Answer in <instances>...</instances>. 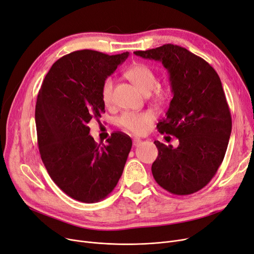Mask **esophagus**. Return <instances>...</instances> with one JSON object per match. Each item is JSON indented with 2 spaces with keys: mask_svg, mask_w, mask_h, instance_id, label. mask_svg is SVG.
<instances>
[{
  "mask_svg": "<svg viewBox=\"0 0 254 254\" xmlns=\"http://www.w3.org/2000/svg\"><path fill=\"white\" fill-rule=\"evenodd\" d=\"M141 142H142V141H141V139L135 138V139H133V145H134V146H138Z\"/></svg>",
  "mask_w": 254,
  "mask_h": 254,
  "instance_id": "esophagus-1",
  "label": "esophagus"
}]
</instances>
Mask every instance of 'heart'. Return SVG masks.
<instances>
[{
  "instance_id": "heart-1",
  "label": "heart",
  "mask_w": 254,
  "mask_h": 254,
  "mask_svg": "<svg viewBox=\"0 0 254 254\" xmlns=\"http://www.w3.org/2000/svg\"><path fill=\"white\" fill-rule=\"evenodd\" d=\"M127 78L133 83L143 93L150 92L157 83L156 74L148 66L137 63L126 71ZM114 80L111 76H108L103 82L101 95L105 105H109L112 101ZM154 120V115L150 111L133 112L127 111L120 115L118 118L119 126L126 130L130 131L135 135H140L151 125Z\"/></svg>"
}]
</instances>
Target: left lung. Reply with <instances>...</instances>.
<instances>
[{
  "label": "left lung",
  "instance_id": "8db88e82",
  "mask_svg": "<svg viewBox=\"0 0 254 254\" xmlns=\"http://www.w3.org/2000/svg\"><path fill=\"white\" fill-rule=\"evenodd\" d=\"M134 54L162 62L173 93L157 127L178 138L180 145L154 141L159 153L151 166L153 178L172 194H193L211 182L227 149L231 116L221 81L205 60L180 46L168 43Z\"/></svg>",
  "mask_w": 254,
  "mask_h": 254
}]
</instances>
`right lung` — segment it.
I'll use <instances>...</instances> for the list:
<instances>
[{
    "mask_svg": "<svg viewBox=\"0 0 254 254\" xmlns=\"http://www.w3.org/2000/svg\"><path fill=\"white\" fill-rule=\"evenodd\" d=\"M128 53L75 51L53 64L38 92L35 123L41 160L59 188L73 199L93 203L116 187L131 139L114 131L97 144L88 124L105 113L102 85Z\"/></svg>",
    "mask_w": 254,
    "mask_h": 254,
    "instance_id": "1",
    "label": "right lung"
}]
</instances>
